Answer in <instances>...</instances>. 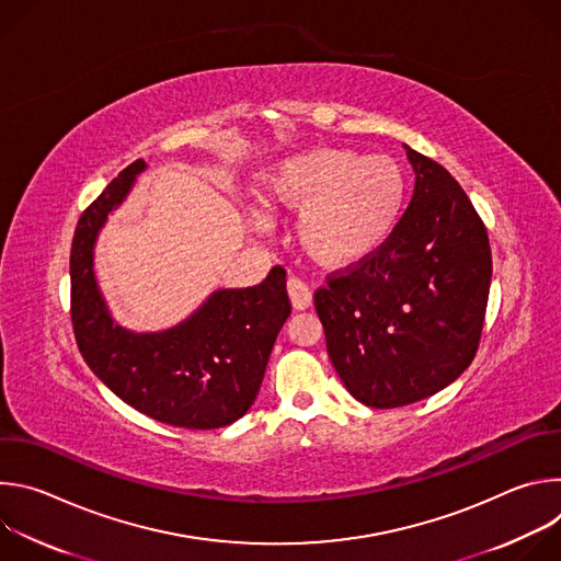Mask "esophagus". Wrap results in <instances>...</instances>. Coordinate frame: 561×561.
<instances>
[{"label":"esophagus","instance_id":"34e87169","mask_svg":"<svg viewBox=\"0 0 561 561\" xmlns=\"http://www.w3.org/2000/svg\"><path fill=\"white\" fill-rule=\"evenodd\" d=\"M286 288H288V297H290L295 310H306L312 304V293L306 286V282H301L297 277H290L286 282Z\"/></svg>","mask_w":561,"mask_h":561}]
</instances>
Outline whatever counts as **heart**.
<instances>
[{"label":"heart","instance_id":"1","mask_svg":"<svg viewBox=\"0 0 561 561\" xmlns=\"http://www.w3.org/2000/svg\"><path fill=\"white\" fill-rule=\"evenodd\" d=\"M409 182L392 157L353 148L312 146L264 175L268 204L299 210V249L327 271H348L377 255L404 213ZM257 228L266 215L253 213Z\"/></svg>","mask_w":561,"mask_h":561}]
</instances>
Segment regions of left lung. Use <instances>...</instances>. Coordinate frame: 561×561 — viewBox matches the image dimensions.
I'll list each match as a JSON object with an SVG mask.
<instances>
[{
    "instance_id": "8db88e82",
    "label": "left lung",
    "mask_w": 561,
    "mask_h": 561,
    "mask_svg": "<svg viewBox=\"0 0 561 561\" xmlns=\"http://www.w3.org/2000/svg\"><path fill=\"white\" fill-rule=\"evenodd\" d=\"M404 148L415 191L392 237L314 293L329 357L370 409L420 402L468 368L493 275L486 226L463 188L431 157Z\"/></svg>"
}]
</instances>
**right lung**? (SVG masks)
Returning a JSON list of instances; mask_svg holds the SVG:
<instances>
[{"label": "right lung", "mask_w": 561, "mask_h": 561, "mask_svg": "<svg viewBox=\"0 0 561 561\" xmlns=\"http://www.w3.org/2000/svg\"><path fill=\"white\" fill-rule=\"evenodd\" d=\"M146 169L137 159L82 213L70 249V317L79 353L135 411L180 428H221L260 392L273 344L290 314L286 271L273 266L251 288L215 290L182 324L133 333L113 322L93 271L108 217Z\"/></svg>", "instance_id": "1"}]
</instances>
